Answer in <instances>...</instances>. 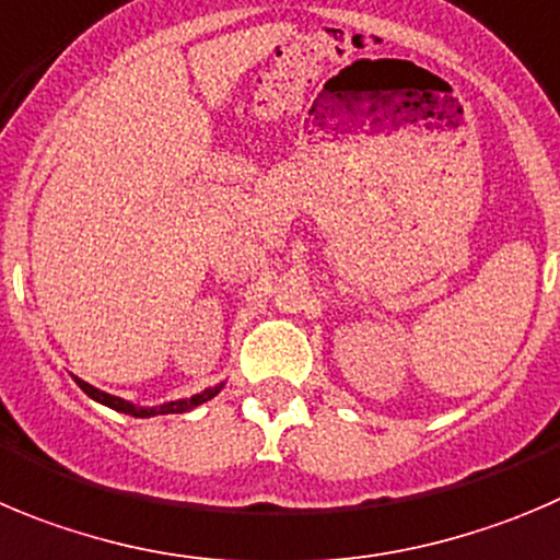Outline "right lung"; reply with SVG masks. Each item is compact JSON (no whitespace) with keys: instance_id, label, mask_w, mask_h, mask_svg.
Here are the masks:
<instances>
[{"instance_id":"1","label":"right lung","mask_w":560,"mask_h":560,"mask_svg":"<svg viewBox=\"0 0 560 560\" xmlns=\"http://www.w3.org/2000/svg\"><path fill=\"white\" fill-rule=\"evenodd\" d=\"M77 384H80V389L85 392L88 398H93L96 404H104L109 406V409L121 411V415H132V417H156V415H182V411H190L196 409V406L207 404V400H212L218 395V392L223 389V384L218 386H209V389L198 392V395H192V398H182V400H171V404H162V406H151V409H145V406H135L129 404V400L124 398H115V395H107V392L96 389V386H91L88 381L77 378Z\"/></svg>"}]
</instances>
